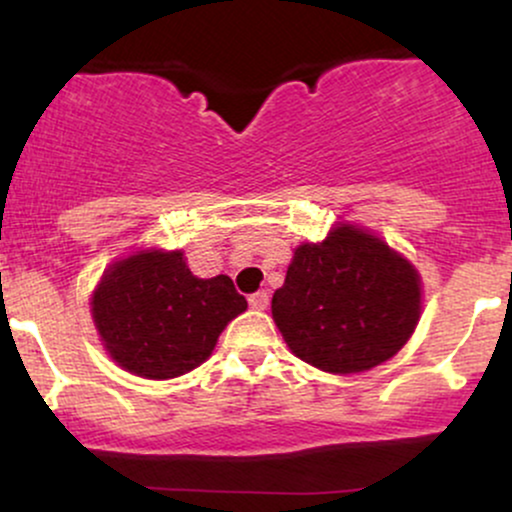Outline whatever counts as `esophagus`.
Segmentation results:
<instances>
[{
  "label": "esophagus",
  "instance_id": "esophagus-1",
  "mask_svg": "<svg viewBox=\"0 0 512 512\" xmlns=\"http://www.w3.org/2000/svg\"><path fill=\"white\" fill-rule=\"evenodd\" d=\"M248 303H250V308L264 310V308H267V305H269V293H267V291L252 293V296L248 298Z\"/></svg>",
  "mask_w": 512,
  "mask_h": 512
}]
</instances>
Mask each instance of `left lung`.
I'll list each match as a JSON object with an SVG mask.
<instances>
[{
    "label": "left lung",
    "mask_w": 512,
    "mask_h": 512,
    "mask_svg": "<svg viewBox=\"0 0 512 512\" xmlns=\"http://www.w3.org/2000/svg\"><path fill=\"white\" fill-rule=\"evenodd\" d=\"M421 279L407 257L363 228L339 223L293 252L272 317L301 361L334 375L363 373L409 342Z\"/></svg>",
    "instance_id": "left-lung-1"
}]
</instances>
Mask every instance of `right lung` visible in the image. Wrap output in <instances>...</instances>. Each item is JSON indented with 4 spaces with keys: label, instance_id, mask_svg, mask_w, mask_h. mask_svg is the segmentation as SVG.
<instances>
[{
    "label": "right lung",
    "instance_id": "right-lung-1",
    "mask_svg": "<svg viewBox=\"0 0 512 512\" xmlns=\"http://www.w3.org/2000/svg\"><path fill=\"white\" fill-rule=\"evenodd\" d=\"M248 301L226 274L199 279L180 250H142L110 264L91 298V315L110 358L129 373L168 380L214 351L223 327Z\"/></svg>",
    "mask_w": 512,
    "mask_h": 512
}]
</instances>
